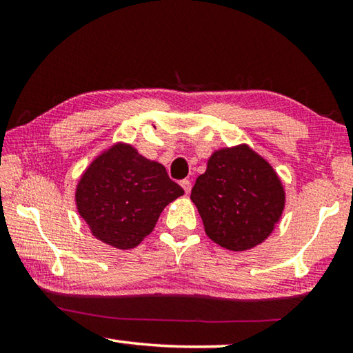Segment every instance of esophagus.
Wrapping results in <instances>:
<instances>
[{
  "instance_id": "1",
  "label": "esophagus",
  "mask_w": 353,
  "mask_h": 353,
  "mask_svg": "<svg viewBox=\"0 0 353 353\" xmlns=\"http://www.w3.org/2000/svg\"><path fill=\"white\" fill-rule=\"evenodd\" d=\"M181 185H182V188L185 190V193H190L191 191V182L188 181V179H183V181H181Z\"/></svg>"
}]
</instances>
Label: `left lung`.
<instances>
[{
  "instance_id": "left-lung-1",
  "label": "left lung",
  "mask_w": 353,
  "mask_h": 353,
  "mask_svg": "<svg viewBox=\"0 0 353 353\" xmlns=\"http://www.w3.org/2000/svg\"><path fill=\"white\" fill-rule=\"evenodd\" d=\"M191 201L210 240L229 250H248L270 236L282 216L285 193L271 165L243 145L212 155Z\"/></svg>"
}]
</instances>
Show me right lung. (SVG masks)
I'll use <instances>...</instances> for the list:
<instances>
[{"instance_id":"obj_1","label":"right lung","mask_w":353,"mask_h":353,"mask_svg":"<svg viewBox=\"0 0 353 353\" xmlns=\"http://www.w3.org/2000/svg\"><path fill=\"white\" fill-rule=\"evenodd\" d=\"M183 194L165 166L129 145H115L83 172L76 190L77 212L92 234L118 249L139 246L163 208Z\"/></svg>"}]
</instances>
